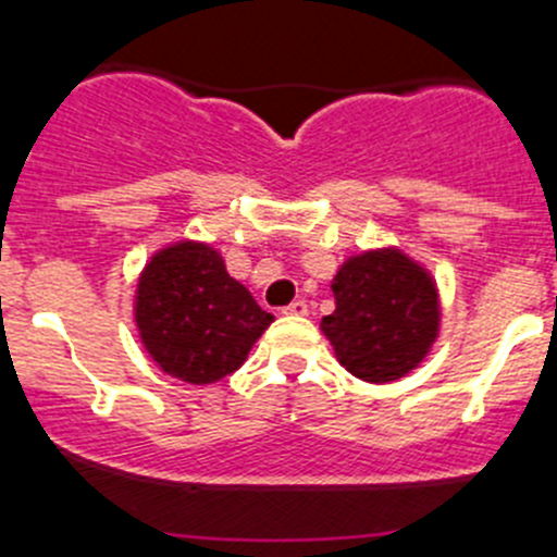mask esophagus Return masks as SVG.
<instances>
[{
    "mask_svg": "<svg viewBox=\"0 0 557 557\" xmlns=\"http://www.w3.org/2000/svg\"><path fill=\"white\" fill-rule=\"evenodd\" d=\"M285 315H307V301L305 299H296L285 307Z\"/></svg>",
    "mask_w": 557,
    "mask_h": 557,
    "instance_id": "esophagus-1",
    "label": "esophagus"
}]
</instances>
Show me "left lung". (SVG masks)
<instances>
[{
  "label": "left lung",
  "instance_id": "8db88e82",
  "mask_svg": "<svg viewBox=\"0 0 557 557\" xmlns=\"http://www.w3.org/2000/svg\"><path fill=\"white\" fill-rule=\"evenodd\" d=\"M334 312L321 332L337 361L367 383H388L422 364L441 326L435 280L397 247L348 258L332 280Z\"/></svg>",
  "mask_w": 557,
  "mask_h": 557
}]
</instances>
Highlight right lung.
I'll return each instance as SVG.
<instances>
[{"label": "right lung", "instance_id": "obj_1", "mask_svg": "<svg viewBox=\"0 0 557 557\" xmlns=\"http://www.w3.org/2000/svg\"><path fill=\"white\" fill-rule=\"evenodd\" d=\"M272 321L203 242L185 239L154 252L135 288L144 348L160 370L196 386L239 370Z\"/></svg>", "mask_w": 557, "mask_h": 557}]
</instances>
